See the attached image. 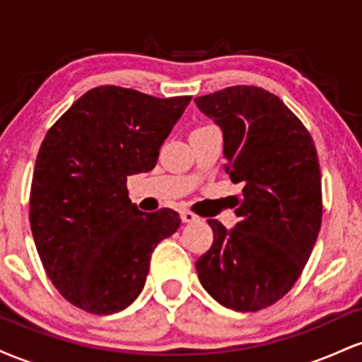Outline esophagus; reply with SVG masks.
Listing matches in <instances>:
<instances>
[{
  "label": "esophagus",
  "instance_id": "1",
  "mask_svg": "<svg viewBox=\"0 0 362 362\" xmlns=\"http://www.w3.org/2000/svg\"><path fill=\"white\" fill-rule=\"evenodd\" d=\"M180 218H182V221H184V223H197V221H201V218H199L197 214L190 213V211H182Z\"/></svg>",
  "mask_w": 362,
  "mask_h": 362
}]
</instances>
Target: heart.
Segmentation results:
<instances>
[{
    "mask_svg": "<svg viewBox=\"0 0 362 362\" xmlns=\"http://www.w3.org/2000/svg\"><path fill=\"white\" fill-rule=\"evenodd\" d=\"M202 127H204V126H202Z\"/></svg>",
    "mask_w": 362,
    "mask_h": 362,
    "instance_id": "b5f03b06",
    "label": "heart"
}]
</instances>
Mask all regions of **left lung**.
Wrapping results in <instances>:
<instances>
[{"mask_svg": "<svg viewBox=\"0 0 362 362\" xmlns=\"http://www.w3.org/2000/svg\"><path fill=\"white\" fill-rule=\"evenodd\" d=\"M195 103L221 127L224 170L243 184L233 230L207 219L214 240L195 262L199 281L226 308L264 310L289 293L317 242L323 214L317 148L281 98L259 86H230Z\"/></svg>", "mask_w": 362, "mask_h": 362, "instance_id": "1", "label": "left lung"}]
</instances>
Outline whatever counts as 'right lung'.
I'll return each instance as SVG.
<instances>
[{
	"label": "right lung",
	"instance_id": "1",
	"mask_svg": "<svg viewBox=\"0 0 362 362\" xmlns=\"http://www.w3.org/2000/svg\"><path fill=\"white\" fill-rule=\"evenodd\" d=\"M190 98L97 86L45 134L28 219L45 274L80 310L112 315L127 308L144 288L156 245L180 226L168 207L141 213L126 182L155 168Z\"/></svg>",
	"mask_w": 362,
	"mask_h": 362
}]
</instances>
